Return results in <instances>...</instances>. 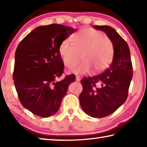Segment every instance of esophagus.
I'll return each instance as SVG.
<instances>
[{
    "label": "esophagus",
    "mask_w": 147,
    "mask_h": 147,
    "mask_svg": "<svg viewBox=\"0 0 147 147\" xmlns=\"http://www.w3.org/2000/svg\"><path fill=\"white\" fill-rule=\"evenodd\" d=\"M76 82H80V78L78 76H76Z\"/></svg>",
    "instance_id": "34e87169"
}]
</instances>
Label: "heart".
Listing matches in <instances>:
<instances>
[{
  "mask_svg": "<svg viewBox=\"0 0 147 147\" xmlns=\"http://www.w3.org/2000/svg\"><path fill=\"white\" fill-rule=\"evenodd\" d=\"M73 45L65 40L59 47V53L64 65L69 69L84 61L71 70L76 74L90 73L93 69L100 73L108 67L114 55V45L111 39L95 29L84 28L74 35Z\"/></svg>",
  "mask_w": 147,
  "mask_h": 147,
  "instance_id": "obj_1",
  "label": "heart"
}]
</instances>
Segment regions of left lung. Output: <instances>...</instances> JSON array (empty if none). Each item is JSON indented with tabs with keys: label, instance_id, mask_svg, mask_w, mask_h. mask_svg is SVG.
Listing matches in <instances>:
<instances>
[{
	"label": "left lung",
	"instance_id": "left-lung-1",
	"mask_svg": "<svg viewBox=\"0 0 147 147\" xmlns=\"http://www.w3.org/2000/svg\"><path fill=\"white\" fill-rule=\"evenodd\" d=\"M93 28L104 32L111 39L114 55L111 65L102 73L82 80L83 91L79 100L87 115L102 118L115 112L126 101L133 69L128 44L115 30L106 25Z\"/></svg>",
	"mask_w": 147,
	"mask_h": 147
}]
</instances>
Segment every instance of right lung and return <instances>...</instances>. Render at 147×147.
<instances>
[{
    "label": "right lung",
    "instance_id": "add662e5",
    "mask_svg": "<svg viewBox=\"0 0 147 147\" xmlns=\"http://www.w3.org/2000/svg\"><path fill=\"white\" fill-rule=\"evenodd\" d=\"M75 29L58 24L40 26L19 44L15 54L13 78L19 100L34 115L49 117L56 113L75 76L63 73L59 47Z\"/></svg>",
    "mask_w": 147,
    "mask_h": 147
}]
</instances>
